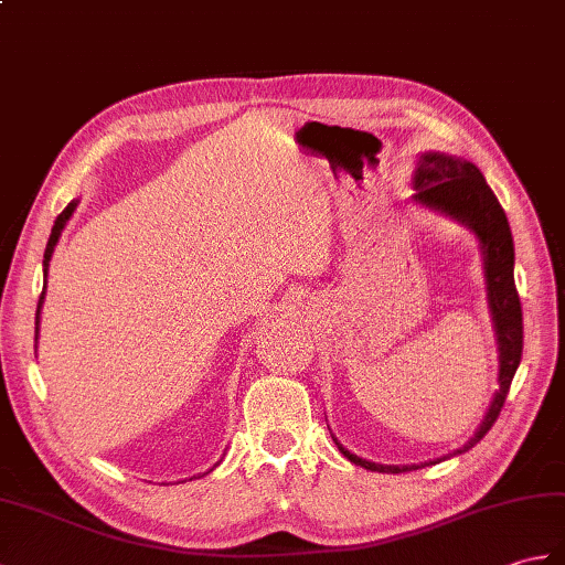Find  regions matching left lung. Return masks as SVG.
<instances>
[{"mask_svg": "<svg viewBox=\"0 0 565 565\" xmlns=\"http://www.w3.org/2000/svg\"><path fill=\"white\" fill-rule=\"evenodd\" d=\"M414 190L416 202H422L430 209H440V212L450 214L452 218L467 223V226L479 235L483 250L489 306L498 334V349H501V375H498L501 387H498L487 416H483L479 430L475 433V438H471L462 450H457L467 452L469 448H475L495 424L522 359V306L513 277V233H510V223L501 202L495 200L493 190L487 185V180H483L481 170L475 163L452 159V156L443 153H426L422 156V161H418ZM337 448L342 450V455L353 465H361L373 471H392V475H399V471L412 469L387 465L383 467L369 460H361V457L344 450L339 443Z\"/></svg>", "mask_w": 565, "mask_h": 565, "instance_id": "left-lung-1", "label": "left lung"}]
</instances>
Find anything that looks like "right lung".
<instances>
[{
  "label": "right lung",
  "instance_id": "add662e5",
  "mask_svg": "<svg viewBox=\"0 0 565 565\" xmlns=\"http://www.w3.org/2000/svg\"><path fill=\"white\" fill-rule=\"evenodd\" d=\"M76 209V202H70L67 206H64V212L55 218V226H52V233H50V241H47V247H45V259H43V271L47 274V267H50V257H52V250H55V245H57V241H60V233H62V228H64V223L70 221V216H72V212ZM43 296H45V291L41 294V300H38V310H35V324H38V320H41V306H43ZM35 339H38V327H35Z\"/></svg>",
  "mask_w": 565,
  "mask_h": 565
}]
</instances>
